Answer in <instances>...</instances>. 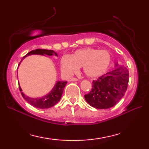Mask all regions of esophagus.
Returning <instances> with one entry per match:
<instances>
[{"mask_svg":"<svg viewBox=\"0 0 149 149\" xmlns=\"http://www.w3.org/2000/svg\"><path fill=\"white\" fill-rule=\"evenodd\" d=\"M68 81H78V79L74 78V77H72V78L68 79Z\"/></svg>","mask_w":149,"mask_h":149,"instance_id":"obj_1","label":"esophagus"}]
</instances>
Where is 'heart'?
I'll use <instances>...</instances> for the list:
<instances>
[{
  "label": "heart",
  "mask_w": 149,
  "mask_h": 149,
  "mask_svg": "<svg viewBox=\"0 0 149 149\" xmlns=\"http://www.w3.org/2000/svg\"><path fill=\"white\" fill-rule=\"evenodd\" d=\"M111 61V56L108 51L87 47L77 50L70 56H63L60 68L65 74L70 76L83 67V72L87 77L95 78L105 72Z\"/></svg>",
  "instance_id": "obj_1"
}]
</instances>
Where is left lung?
Returning a JSON list of instances; mask_svg holds the SVG:
<instances>
[{
	"mask_svg": "<svg viewBox=\"0 0 149 149\" xmlns=\"http://www.w3.org/2000/svg\"><path fill=\"white\" fill-rule=\"evenodd\" d=\"M92 82L90 92L85 95L89 105L97 109L114 107L123 97L129 81V71L124 66H117Z\"/></svg>",
	"mask_w": 149,
	"mask_h": 149,
	"instance_id": "obj_1",
	"label": "left lung"
}]
</instances>
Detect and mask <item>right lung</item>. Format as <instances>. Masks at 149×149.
Here are the masks:
<instances>
[{"instance_id":"add662e5","label":"right lung","mask_w":149,"mask_h":149,"mask_svg":"<svg viewBox=\"0 0 149 149\" xmlns=\"http://www.w3.org/2000/svg\"><path fill=\"white\" fill-rule=\"evenodd\" d=\"M32 54H38V55H47V56H58V54L56 52H54L53 50H47V49H37L32 50L29 53H28L25 56L23 57V58L22 59L21 62L24 58H25L26 57H27L30 55ZM20 62L19 65L20 64ZM18 65V66H19ZM67 83V81H58L56 83V84L55 85V86L52 91H50L48 94H47L44 96L41 97H38V98H33V97H30L24 94L23 92H21V94L22 97H24V99L25 100L33 106L34 107L38 108V109H49L54 107L55 104H56L57 103L60 101L62 97L63 91L65 86H66ZM19 88L20 91H22V89L19 85Z\"/></svg>"}]
</instances>
